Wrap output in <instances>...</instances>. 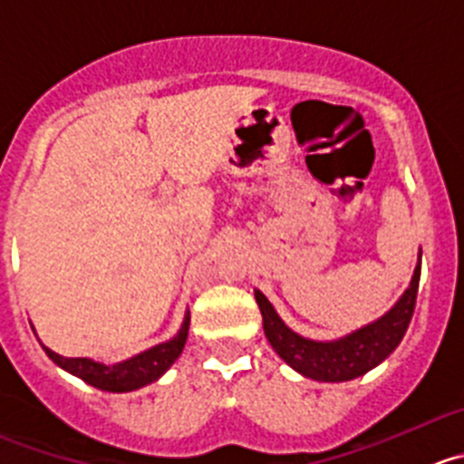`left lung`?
Wrapping results in <instances>:
<instances>
[{
	"label": "left lung",
	"instance_id": "8db88e82",
	"mask_svg": "<svg viewBox=\"0 0 464 464\" xmlns=\"http://www.w3.org/2000/svg\"><path fill=\"white\" fill-rule=\"evenodd\" d=\"M420 274L421 249L417 254L411 285L403 290L397 304L388 313L381 314L379 319L346 333L337 340H313V337L299 335L278 317L276 308L269 304L267 296L260 290H254L256 304L263 314L265 337L269 340L274 352L278 353V358L305 379L322 381V383H342V381L358 379V376L379 367L406 335L412 310H415Z\"/></svg>",
	"mask_w": 464,
	"mask_h": 464
}]
</instances>
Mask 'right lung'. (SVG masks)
Masks as SVG:
<instances>
[{"instance_id":"obj_1","label":"right lung","mask_w":464,"mask_h":464,"mask_svg":"<svg viewBox=\"0 0 464 464\" xmlns=\"http://www.w3.org/2000/svg\"><path fill=\"white\" fill-rule=\"evenodd\" d=\"M188 328H190V310H186L181 328H179L172 340L160 342V344L151 346L147 352L136 353V356L115 362V365H103V362L92 361V358H65L61 353L52 352L43 342H40V346L61 370L70 372L72 376L85 381L92 388L103 390V392H133V390H140L159 381L177 362L183 346H186Z\"/></svg>"}]
</instances>
